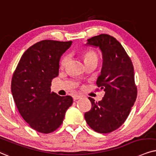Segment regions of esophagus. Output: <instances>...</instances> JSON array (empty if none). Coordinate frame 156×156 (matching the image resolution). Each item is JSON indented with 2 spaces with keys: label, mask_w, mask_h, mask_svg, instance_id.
I'll return each instance as SVG.
<instances>
[{
  "label": "esophagus",
  "mask_w": 156,
  "mask_h": 156,
  "mask_svg": "<svg viewBox=\"0 0 156 156\" xmlns=\"http://www.w3.org/2000/svg\"><path fill=\"white\" fill-rule=\"evenodd\" d=\"M73 101H76V100L80 99V95H74L73 96Z\"/></svg>",
  "instance_id": "esophagus-1"
}]
</instances>
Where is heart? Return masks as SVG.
<instances>
[{
	"instance_id": "heart-1",
	"label": "heart",
	"mask_w": 156,
	"mask_h": 156,
	"mask_svg": "<svg viewBox=\"0 0 156 156\" xmlns=\"http://www.w3.org/2000/svg\"><path fill=\"white\" fill-rule=\"evenodd\" d=\"M93 59L97 60V56H96V55H95V53H94V52L88 51V52H86V53L83 55V61H84V62L90 61V60H93ZM66 61H67V58H66V57L63 58L62 59L61 61V66H63L64 65H65Z\"/></svg>"
}]
</instances>
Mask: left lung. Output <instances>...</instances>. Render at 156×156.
<instances>
[{
    "instance_id": "left-lung-1",
    "label": "left lung",
    "mask_w": 156,
    "mask_h": 156,
    "mask_svg": "<svg viewBox=\"0 0 156 156\" xmlns=\"http://www.w3.org/2000/svg\"><path fill=\"white\" fill-rule=\"evenodd\" d=\"M86 45L98 48L103 65L96 83L105 91L98 102L89 97L92 107L85 113L87 123L100 133H108L123 125L137 97L132 61L122 45L107 34L88 39Z\"/></svg>"
}]
</instances>
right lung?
Listing matches in <instances>:
<instances>
[{
    "label": "right lung",
    "mask_w": 156,
    "mask_h": 156,
    "mask_svg": "<svg viewBox=\"0 0 156 156\" xmlns=\"http://www.w3.org/2000/svg\"><path fill=\"white\" fill-rule=\"evenodd\" d=\"M71 44L72 41L51 40L36 43L20 58L12 78L11 92L18 111L33 129L42 133L59 128L73 104L70 95L51 92L61 57Z\"/></svg>",
    "instance_id": "right-lung-1"
}]
</instances>
